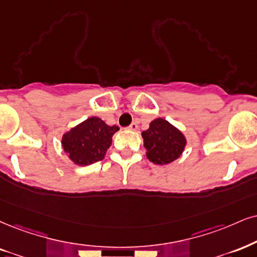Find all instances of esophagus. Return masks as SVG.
I'll use <instances>...</instances> for the list:
<instances>
[{"label":"esophagus","instance_id":"34e87169","mask_svg":"<svg viewBox=\"0 0 257 257\" xmlns=\"http://www.w3.org/2000/svg\"><path fill=\"white\" fill-rule=\"evenodd\" d=\"M128 128H130V130H132V131H135V130H137V128H138V123L136 122V121H134V122L131 123V125L128 126Z\"/></svg>","mask_w":257,"mask_h":257}]
</instances>
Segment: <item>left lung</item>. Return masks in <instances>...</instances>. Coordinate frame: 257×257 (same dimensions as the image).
<instances>
[{"instance_id":"8db88e82","label":"left lung","mask_w":257,"mask_h":257,"mask_svg":"<svg viewBox=\"0 0 257 257\" xmlns=\"http://www.w3.org/2000/svg\"><path fill=\"white\" fill-rule=\"evenodd\" d=\"M147 156L155 164H168L183 153L186 138L172 123L162 118L151 121L150 127L143 131Z\"/></svg>"}]
</instances>
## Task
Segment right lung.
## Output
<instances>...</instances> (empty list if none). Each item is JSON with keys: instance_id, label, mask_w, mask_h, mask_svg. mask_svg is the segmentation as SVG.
<instances>
[{"instance_id": "obj_1", "label": "right lung", "mask_w": 257, "mask_h": 257, "mask_svg": "<svg viewBox=\"0 0 257 257\" xmlns=\"http://www.w3.org/2000/svg\"><path fill=\"white\" fill-rule=\"evenodd\" d=\"M118 126H108L97 116H91L63 136L62 145L69 158L78 166H88L103 160L112 144Z\"/></svg>"}]
</instances>
